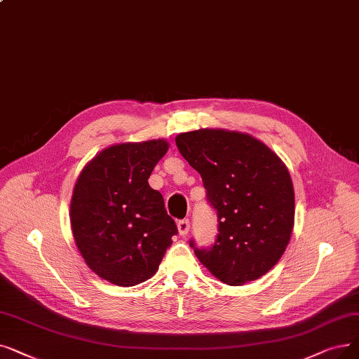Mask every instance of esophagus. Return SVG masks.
Returning <instances> with one entry per match:
<instances>
[{"label":"esophagus","instance_id":"34e87169","mask_svg":"<svg viewBox=\"0 0 359 359\" xmlns=\"http://www.w3.org/2000/svg\"><path fill=\"white\" fill-rule=\"evenodd\" d=\"M177 229H179V233L182 236H186L188 235V231L191 230V222L188 220V218H183V220H179L177 222Z\"/></svg>","mask_w":359,"mask_h":359}]
</instances>
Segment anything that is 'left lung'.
Masks as SVG:
<instances>
[{
    "label": "left lung",
    "mask_w": 359,
    "mask_h": 359,
    "mask_svg": "<svg viewBox=\"0 0 359 359\" xmlns=\"http://www.w3.org/2000/svg\"><path fill=\"white\" fill-rule=\"evenodd\" d=\"M176 145L202 177L218 233L196 246L199 261L223 283L242 286L270 271L289 243L294 192L289 171L258 139L238 132L201 129L180 133Z\"/></svg>",
    "instance_id": "1"
}]
</instances>
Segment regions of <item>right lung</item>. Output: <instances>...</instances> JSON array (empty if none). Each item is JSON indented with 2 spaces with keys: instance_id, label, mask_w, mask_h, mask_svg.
<instances>
[{
  "instance_id": "obj_1",
  "label": "right lung",
  "mask_w": 359,
  "mask_h": 359,
  "mask_svg": "<svg viewBox=\"0 0 359 359\" xmlns=\"http://www.w3.org/2000/svg\"><path fill=\"white\" fill-rule=\"evenodd\" d=\"M168 149L163 139L100 152L76 182L70 222L89 269L117 286L145 282L158 270L177 226L148 179Z\"/></svg>"
}]
</instances>
